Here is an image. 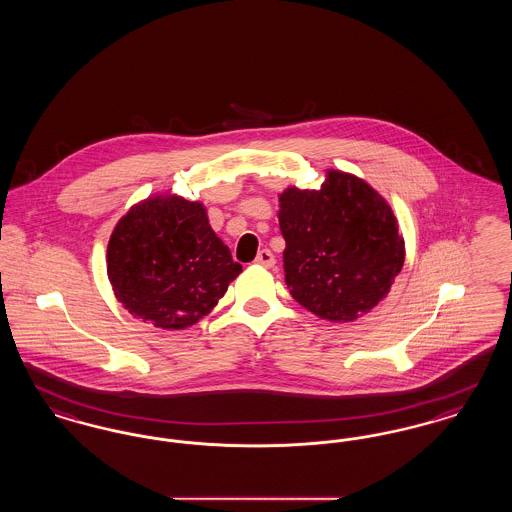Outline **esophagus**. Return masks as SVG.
<instances>
[{
  "label": "esophagus",
  "instance_id": "34e87169",
  "mask_svg": "<svg viewBox=\"0 0 512 512\" xmlns=\"http://www.w3.org/2000/svg\"><path fill=\"white\" fill-rule=\"evenodd\" d=\"M274 263H276V259H274V255L268 249H261L257 253V257H255V265H261V267H274Z\"/></svg>",
  "mask_w": 512,
  "mask_h": 512
}]
</instances>
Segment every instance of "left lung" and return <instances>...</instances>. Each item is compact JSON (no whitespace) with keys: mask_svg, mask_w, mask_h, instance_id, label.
<instances>
[{"mask_svg":"<svg viewBox=\"0 0 512 512\" xmlns=\"http://www.w3.org/2000/svg\"><path fill=\"white\" fill-rule=\"evenodd\" d=\"M278 201L286 284L299 305L353 322L388 295L405 242L388 201L365 180L328 171L318 190L290 186Z\"/></svg>","mask_w":512,"mask_h":512,"instance_id":"1","label":"left lung"}]
</instances>
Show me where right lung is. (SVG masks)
I'll return each instance as SVG.
<instances>
[{
	"instance_id": "1",
	"label": "right lung",
	"mask_w": 512,
	"mask_h": 512,
	"mask_svg": "<svg viewBox=\"0 0 512 512\" xmlns=\"http://www.w3.org/2000/svg\"><path fill=\"white\" fill-rule=\"evenodd\" d=\"M242 265L213 232L203 203L153 195L122 217L107 245V274L130 315L182 330L211 313Z\"/></svg>"
}]
</instances>
